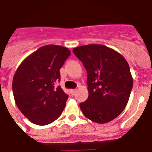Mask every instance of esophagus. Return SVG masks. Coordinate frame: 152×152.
Masks as SVG:
<instances>
[{
  "label": "esophagus",
  "mask_w": 152,
  "mask_h": 152,
  "mask_svg": "<svg viewBox=\"0 0 152 152\" xmlns=\"http://www.w3.org/2000/svg\"><path fill=\"white\" fill-rule=\"evenodd\" d=\"M76 91H77L76 89H73V90H71V91H70V93H71V94L74 95V94H76Z\"/></svg>",
  "instance_id": "esophagus-1"
}]
</instances>
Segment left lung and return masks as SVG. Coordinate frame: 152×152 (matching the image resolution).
I'll return each instance as SVG.
<instances>
[{
	"instance_id": "left-lung-1",
	"label": "left lung",
	"mask_w": 152,
	"mask_h": 152,
	"mask_svg": "<svg viewBox=\"0 0 152 152\" xmlns=\"http://www.w3.org/2000/svg\"><path fill=\"white\" fill-rule=\"evenodd\" d=\"M87 72L88 98L80 103L84 116L94 123L115 119L126 108L133 87L128 62L119 52L101 44L73 48Z\"/></svg>"
}]
</instances>
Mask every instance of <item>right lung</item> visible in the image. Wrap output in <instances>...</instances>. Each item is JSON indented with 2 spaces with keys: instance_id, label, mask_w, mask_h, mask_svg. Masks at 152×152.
<instances>
[{
  "instance_id": "add662e5",
  "label": "right lung",
  "mask_w": 152,
  "mask_h": 152,
  "mask_svg": "<svg viewBox=\"0 0 152 152\" xmlns=\"http://www.w3.org/2000/svg\"><path fill=\"white\" fill-rule=\"evenodd\" d=\"M71 52L59 45H45L26 57L13 77L12 91L20 112L36 125L50 124L64 110L68 95L60 86L59 70Z\"/></svg>"
}]
</instances>
